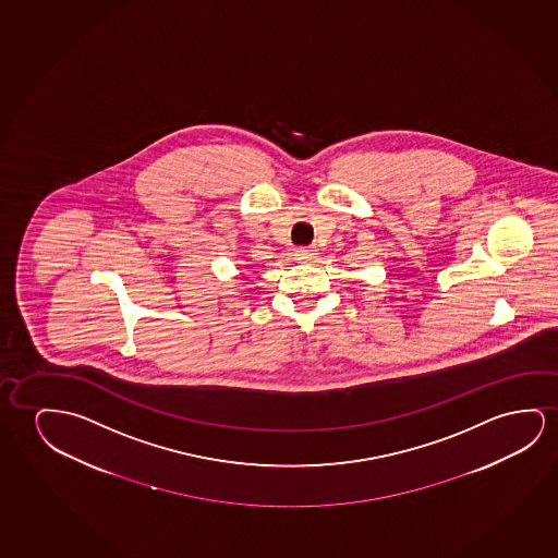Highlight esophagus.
<instances>
[{
    "instance_id": "1",
    "label": "esophagus",
    "mask_w": 558,
    "mask_h": 558,
    "mask_svg": "<svg viewBox=\"0 0 558 558\" xmlns=\"http://www.w3.org/2000/svg\"><path fill=\"white\" fill-rule=\"evenodd\" d=\"M315 257L316 250H313V247H303V250L295 251V260H300V263H308Z\"/></svg>"
}]
</instances>
